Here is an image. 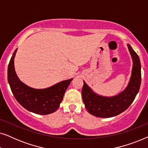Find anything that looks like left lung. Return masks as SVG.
<instances>
[{"label":"left lung","mask_w":148,"mask_h":148,"mask_svg":"<svg viewBox=\"0 0 148 148\" xmlns=\"http://www.w3.org/2000/svg\"><path fill=\"white\" fill-rule=\"evenodd\" d=\"M128 48L132 56L133 66L128 86L121 94L108 98L95 94L84 82L82 94L85 106L89 113L100 118L116 116L129 108L135 100L141 85V63L139 56L131 46Z\"/></svg>","instance_id":"left-lung-1"}]
</instances>
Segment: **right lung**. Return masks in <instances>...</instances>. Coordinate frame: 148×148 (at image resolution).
<instances>
[{"mask_svg": "<svg viewBox=\"0 0 148 148\" xmlns=\"http://www.w3.org/2000/svg\"><path fill=\"white\" fill-rule=\"evenodd\" d=\"M15 50L8 66V82L18 102L27 110L38 114L45 115L57 110L62 102L64 92L73 79L58 83L54 86L42 90L28 87L17 77L14 68Z\"/></svg>", "mask_w": 148, "mask_h": 148, "instance_id": "add662e5", "label": "right lung"}]
</instances>
